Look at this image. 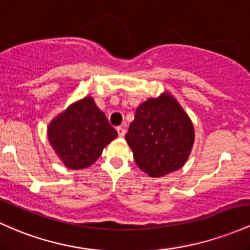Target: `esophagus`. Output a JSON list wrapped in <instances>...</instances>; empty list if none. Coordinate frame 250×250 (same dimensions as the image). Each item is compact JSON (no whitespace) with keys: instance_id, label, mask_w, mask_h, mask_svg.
I'll return each instance as SVG.
<instances>
[{"instance_id":"34e87169","label":"esophagus","mask_w":250,"mask_h":250,"mask_svg":"<svg viewBox=\"0 0 250 250\" xmlns=\"http://www.w3.org/2000/svg\"><path fill=\"white\" fill-rule=\"evenodd\" d=\"M116 130H117V133H119L120 138H123V136H125V125H120V127L116 128Z\"/></svg>"}]
</instances>
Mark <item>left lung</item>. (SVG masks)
Instances as JSON below:
<instances>
[{"label": "left lung", "instance_id": "1", "mask_svg": "<svg viewBox=\"0 0 250 250\" xmlns=\"http://www.w3.org/2000/svg\"><path fill=\"white\" fill-rule=\"evenodd\" d=\"M125 141L141 171L158 178L183 167L193 146L194 130L177 101L164 94L136 109Z\"/></svg>", "mask_w": 250, "mask_h": 250}]
</instances>
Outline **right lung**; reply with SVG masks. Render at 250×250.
Masks as SVG:
<instances>
[{
    "label": "right lung",
    "mask_w": 250,
    "mask_h": 250,
    "mask_svg": "<svg viewBox=\"0 0 250 250\" xmlns=\"http://www.w3.org/2000/svg\"><path fill=\"white\" fill-rule=\"evenodd\" d=\"M116 136L117 131L91 97L71 105L48 127L49 144L71 169L92 165Z\"/></svg>",
    "instance_id": "right-lung-1"
}]
</instances>
